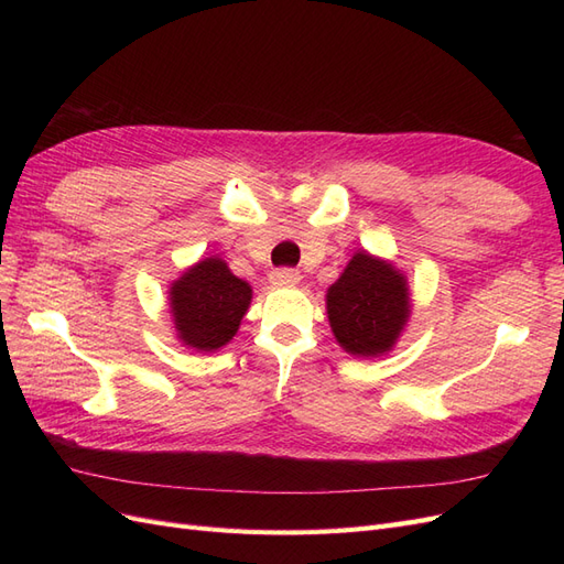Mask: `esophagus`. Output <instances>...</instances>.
<instances>
[{"instance_id": "34e87169", "label": "esophagus", "mask_w": 564, "mask_h": 564, "mask_svg": "<svg viewBox=\"0 0 564 564\" xmlns=\"http://www.w3.org/2000/svg\"><path fill=\"white\" fill-rule=\"evenodd\" d=\"M301 282V272L292 268H280L270 272V284L272 286H296Z\"/></svg>"}]
</instances>
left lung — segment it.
Segmentation results:
<instances>
[{"label": "left lung", "instance_id": "obj_1", "mask_svg": "<svg viewBox=\"0 0 564 564\" xmlns=\"http://www.w3.org/2000/svg\"><path fill=\"white\" fill-rule=\"evenodd\" d=\"M412 294L406 275L381 256L355 251L338 280L327 289V317L336 344L355 357H381L395 348Z\"/></svg>", "mask_w": 564, "mask_h": 564}]
</instances>
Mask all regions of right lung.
I'll list each match as a JSON object with an SVG mask.
<instances>
[{
    "instance_id": "add662e5",
    "label": "right lung",
    "mask_w": 564,
    "mask_h": 564,
    "mask_svg": "<svg viewBox=\"0 0 564 564\" xmlns=\"http://www.w3.org/2000/svg\"><path fill=\"white\" fill-rule=\"evenodd\" d=\"M251 284L209 256L183 270L169 286V313L185 348L214 352L228 346L251 305Z\"/></svg>"
}]
</instances>
